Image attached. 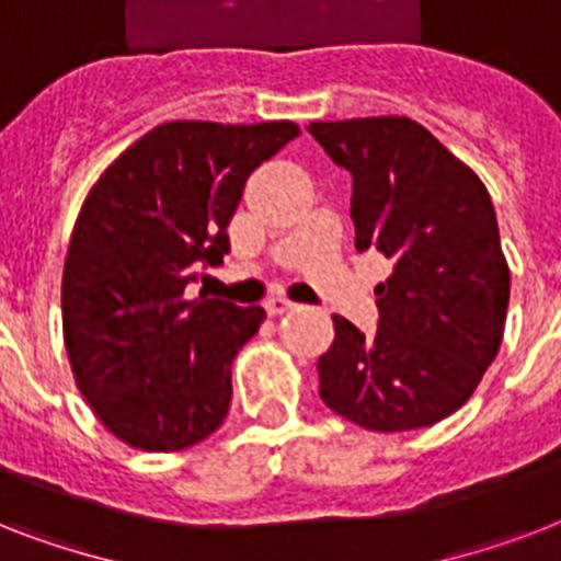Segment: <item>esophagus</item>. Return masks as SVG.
<instances>
[{
  "mask_svg": "<svg viewBox=\"0 0 561 561\" xmlns=\"http://www.w3.org/2000/svg\"><path fill=\"white\" fill-rule=\"evenodd\" d=\"M297 306V302H290L288 297H282V294H273V297L264 299V308H267V314L276 317V314H285L290 308Z\"/></svg>",
  "mask_w": 561,
  "mask_h": 561,
  "instance_id": "1",
  "label": "esophagus"
}]
</instances>
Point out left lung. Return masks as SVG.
I'll list each match as a JSON object with an SVG mask.
<instances>
[{"label": "left lung", "instance_id": "8db88e82", "mask_svg": "<svg viewBox=\"0 0 561 561\" xmlns=\"http://www.w3.org/2000/svg\"><path fill=\"white\" fill-rule=\"evenodd\" d=\"M352 174L355 247L392 262L375 288L373 337L332 317L320 399L355 425L396 434L451 416L504 341L510 264L483 180L404 116L311 122Z\"/></svg>", "mask_w": 561, "mask_h": 561}]
</instances>
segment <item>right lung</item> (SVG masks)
<instances>
[{"label":"right lung","mask_w":561,"mask_h":561,"mask_svg":"<svg viewBox=\"0 0 561 561\" xmlns=\"http://www.w3.org/2000/svg\"><path fill=\"white\" fill-rule=\"evenodd\" d=\"M299 136L294 122H165L95 180L64 262V343L78 390L110 434L171 454L215 434L232 399V360L262 306L186 285L229 250L247 178Z\"/></svg>","instance_id":"right-lung-1"}]
</instances>
